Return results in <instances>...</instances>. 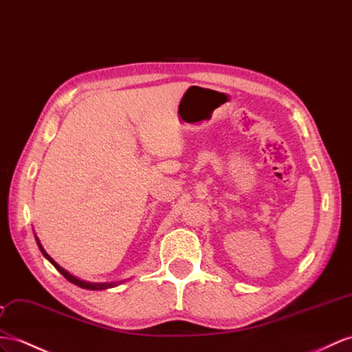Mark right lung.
I'll return each instance as SVG.
<instances>
[{"label": "right lung", "instance_id": "1", "mask_svg": "<svg viewBox=\"0 0 352 352\" xmlns=\"http://www.w3.org/2000/svg\"><path fill=\"white\" fill-rule=\"evenodd\" d=\"M35 241H37L38 248H40V251L43 253V256L46 257V258L49 260V262H50L53 266H55V267L59 270V272L68 279L69 283H73V284H76V285H78V287H82V288H86V290H105V288L116 287L117 284H120V283H110V284H108V283H101V284H98V283H96V284H95V283H86V281H82V279H78V278H76V276L71 275L69 272H67V270H65L64 267H60V266L55 262V260H53V258L46 253V250L43 248V245L40 244V239H38L37 236H35Z\"/></svg>", "mask_w": 352, "mask_h": 352}]
</instances>
